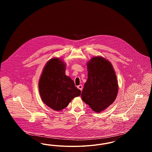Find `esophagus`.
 I'll list each match as a JSON object with an SVG mask.
<instances>
[{"mask_svg":"<svg viewBox=\"0 0 152 152\" xmlns=\"http://www.w3.org/2000/svg\"><path fill=\"white\" fill-rule=\"evenodd\" d=\"M77 88L79 89L81 91H82L83 88V86H82V85H79V86H77Z\"/></svg>","mask_w":152,"mask_h":152,"instance_id":"34e87169","label":"esophagus"}]
</instances>
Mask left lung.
<instances>
[{"mask_svg":"<svg viewBox=\"0 0 152 152\" xmlns=\"http://www.w3.org/2000/svg\"><path fill=\"white\" fill-rule=\"evenodd\" d=\"M87 70L81 98L94 111L100 113L116 99L118 89L116 73L108 60L99 56L88 62Z\"/></svg>","mask_w":152,"mask_h":152,"instance_id":"left-lung-1","label":"left lung"}]
</instances>
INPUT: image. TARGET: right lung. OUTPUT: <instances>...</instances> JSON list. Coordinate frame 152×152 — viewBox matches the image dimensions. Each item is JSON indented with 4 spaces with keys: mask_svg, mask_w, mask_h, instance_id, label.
Instances as JSON below:
<instances>
[{
    "mask_svg": "<svg viewBox=\"0 0 152 152\" xmlns=\"http://www.w3.org/2000/svg\"><path fill=\"white\" fill-rule=\"evenodd\" d=\"M65 66L60 58H51L45 65L39 81L42 100L55 110L65 108L73 99L81 94L74 81L65 75Z\"/></svg>",
    "mask_w": 152,
    "mask_h": 152,
    "instance_id": "obj_1",
    "label": "right lung"
}]
</instances>
